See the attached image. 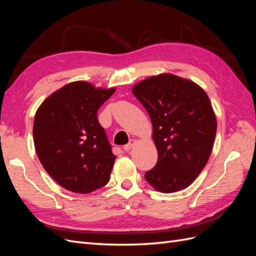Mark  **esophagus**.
Masks as SVG:
<instances>
[{
  "label": "esophagus",
  "mask_w": 256,
  "mask_h": 256,
  "mask_svg": "<svg viewBox=\"0 0 256 256\" xmlns=\"http://www.w3.org/2000/svg\"><path fill=\"white\" fill-rule=\"evenodd\" d=\"M136 143V141L134 140V138H132V140H130L129 141V143L128 144H126V145H124V150H125L126 152H128V150H130L131 148H132L134 147V145Z\"/></svg>",
  "instance_id": "esophagus-1"
}]
</instances>
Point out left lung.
Here are the masks:
<instances>
[{"label": "left lung", "instance_id": "1", "mask_svg": "<svg viewBox=\"0 0 256 256\" xmlns=\"http://www.w3.org/2000/svg\"><path fill=\"white\" fill-rule=\"evenodd\" d=\"M132 92L150 115L158 150L145 180L164 193L184 189L202 172L212 150L216 120L210 100L198 84L170 74L141 81Z\"/></svg>", "mask_w": 256, "mask_h": 256}]
</instances>
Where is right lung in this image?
Wrapping results in <instances>:
<instances>
[{
  "label": "right lung",
  "instance_id": "1",
  "mask_svg": "<svg viewBox=\"0 0 256 256\" xmlns=\"http://www.w3.org/2000/svg\"><path fill=\"white\" fill-rule=\"evenodd\" d=\"M114 92L72 82L54 92L35 114L37 156L46 172L69 191L90 193L110 180L115 156L97 112Z\"/></svg>",
  "mask_w": 256,
  "mask_h": 256
}]
</instances>
